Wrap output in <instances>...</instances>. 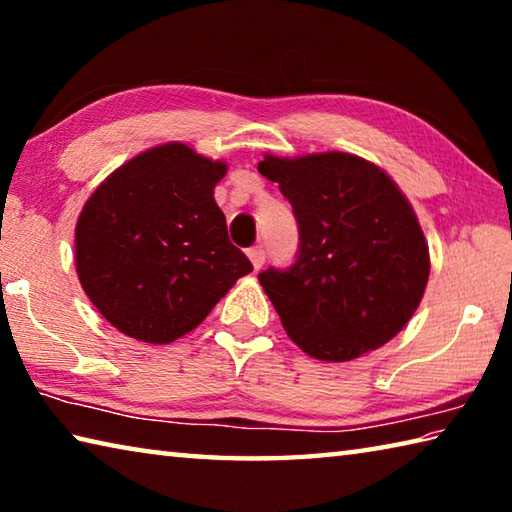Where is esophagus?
Returning a JSON list of instances; mask_svg holds the SVG:
<instances>
[{
    "label": "esophagus",
    "mask_w": 512,
    "mask_h": 512,
    "mask_svg": "<svg viewBox=\"0 0 512 512\" xmlns=\"http://www.w3.org/2000/svg\"><path fill=\"white\" fill-rule=\"evenodd\" d=\"M248 257H250V262H253L255 271H259V268H262L264 262H266V250H264V246L250 248V250H248Z\"/></svg>",
    "instance_id": "obj_1"
}]
</instances>
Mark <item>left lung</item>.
Segmentation results:
<instances>
[{"label":"left lung","instance_id":"left-lung-1","mask_svg":"<svg viewBox=\"0 0 512 512\" xmlns=\"http://www.w3.org/2000/svg\"><path fill=\"white\" fill-rule=\"evenodd\" d=\"M257 169L280 185L298 221L296 262L257 275L291 341L334 363L391 341L418 309L431 266L400 187L341 151L266 155Z\"/></svg>","mask_w":512,"mask_h":512}]
</instances>
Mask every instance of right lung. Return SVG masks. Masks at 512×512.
<instances>
[{
	"mask_svg": "<svg viewBox=\"0 0 512 512\" xmlns=\"http://www.w3.org/2000/svg\"><path fill=\"white\" fill-rule=\"evenodd\" d=\"M225 169L171 142L121 164L88 198L76 223V273L121 334L176 341L253 271L214 201Z\"/></svg>",
	"mask_w": 512,
	"mask_h": 512,
	"instance_id": "right-lung-1",
	"label": "right lung"
}]
</instances>
